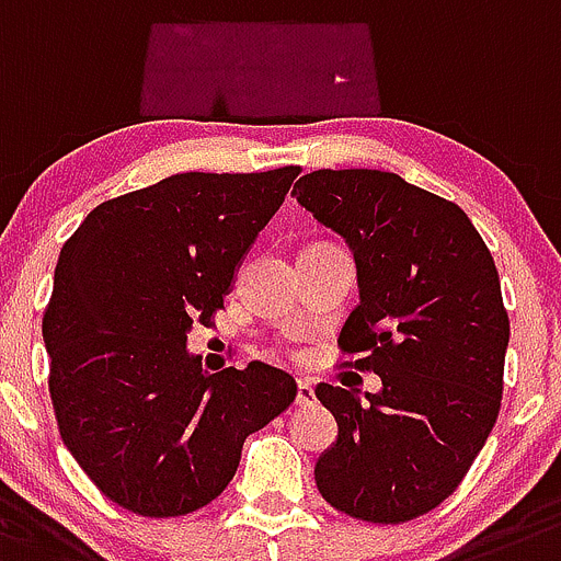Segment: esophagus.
Wrapping results in <instances>:
<instances>
[{"mask_svg": "<svg viewBox=\"0 0 561 561\" xmlns=\"http://www.w3.org/2000/svg\"><path fill=\"white\" fill-rule=\"evenodd\" d=\"M316 402V393H312V382L310 380H299V386H296V405L299 408H307Z\"/></svg>", "mask_w": 561, "mask_h": 561, "instance_id": "34e87169", "label": "esophagus"}]
</instances>
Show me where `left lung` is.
<instances>
[{"label":"left lung","mask_w":561,"mask_h":561,"mask_svg":"<svg viewBox=\"0 0 561 561\" xmlns=\"http://www.w3.org/2000/svg\"><path fill=\"white\" fill-rule=\"evenodd\" d=\"M293 195L355 254L360 305L337 346L382 380L366 400L316 386L337 422L316 486L350 517L408 523L456 492L501 411V276L461 206L397 173L316 170Z\"/></svg>","instance_id":"1"}]
</instances>
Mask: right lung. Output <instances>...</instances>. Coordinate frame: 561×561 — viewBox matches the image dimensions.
<instances>
[{"instance_id":"right-lung-1","label":"right lung","mask_w":561,"mask_h":561,"mask_svg":"<svg viewBox=\"0 0 561 561\" xmlns=\"http://www.w3.org/2000/svg\"><path fill=\"white\" fill-rule=\"evenodd\" d=\"M299 168L179 173L85 215L60 249L42 332L58 431L94 486L142 517L206 506L243 442L296 400L254 360L206 375L186 352Z\"/></svg>"}]
</instances>
